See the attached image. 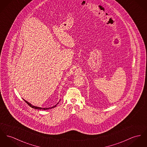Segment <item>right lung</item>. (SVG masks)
Masks as SVG:
<instances>
[{"label": "right lung", "mask_w": 147, "mask_h": 147, "mask_svg": "<svg viewBox=\"0 0 147 147\" xmlns=\"http://www.w3.org/2000/svg\"><path fill=\"white\" fill-rule=\"evenodd\" d=\"M24 101L26 102L31 107H32V108H33V109H37V110H48V109H53V107H56V106H57V105L59 103V102L57 103V105H55V106H54V107H49V108H41V107H36V106H33V105H32L31 103H30L29 102H28L27 101H25L24 100Z\"/></svg>", "instance_id": "1"}]
</instances>
